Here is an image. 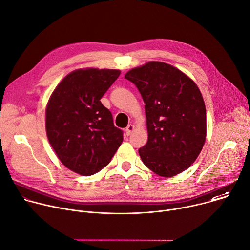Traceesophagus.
Instances as JSON below:
<instances>
[{
  "mask_svg": "<svg viewBox=\"0 0 250 250\" xmlns=\"http://www.w3.org/2000/svg\"><path fill=\"white\" fill-rule=\"evenodd\" d=\"M134 130V125H128L125 128V134L128 136L131 134V132Z\"/></svg>",
  "mask_w": 250,
  "mask_h": 250,
  "instance_id": "esophagus-1",
  "label": "esophagus"
}]
</instances>
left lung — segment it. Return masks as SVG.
Returning a JSON list of instances; mask_svg holds the SVG:
<instances>
[{
  "mask_svg": "<svg viewBox=\"0 0 250 250\" xmlns=\"http://www.w3.org/2000/svg\"><path fill=\"white\" fill-rule=\"evenodd\" d=\"M125 78L137 87L146 103L148 139L138 149L142 162L161 177L188 169L207 136L206 105L197 84L160 61L132 68Z\"/></svg>",
  "mask_w": 250,
  "mask_h": 250,
  "instance_id": "obj_1",
  "label": "left lung"
}]
</instances>
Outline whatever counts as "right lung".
Returning <instances> with one entry per match:
<instances>
[{
	"mask_svg": "<svg viewBox=\"0 0 250 250\" xmlns=\"http://www.w3.org/2000/svg\"><path fill=\"white\" fill-rule=\"evenodd\" d=\"M118 69L82 68L66 75L45 109L49 144L61 163L90 176L108 165L124 140L101 98L118 79Z\"/></svg>",
	"mask_w": 250,
	"mask_h": 250,
	"instance_id": "add662e5",
	"label": "right lung"
}]
</instances>
